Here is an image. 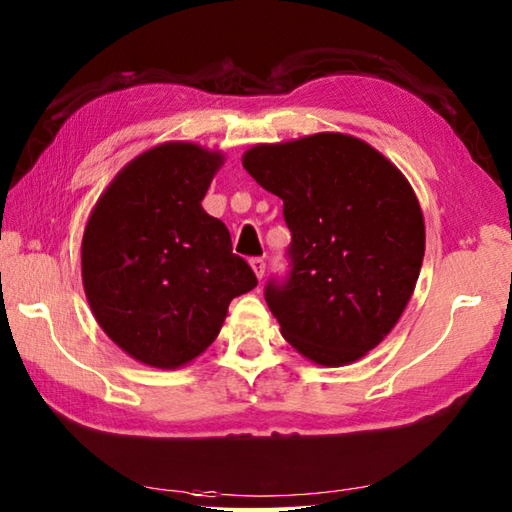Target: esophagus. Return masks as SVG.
Masks as SVG:
<instances>
[{
	"label": "esophagus",
	"mask_w": 512,
	"mask_h": 512,
	"mask_svg": "<svg viewBox=\"0 0 512 512\" xmlns=\"http://www.w3.org/2000/svg\"><path fill=\"white\" fill-rule=\"evenodd\" d=\"M250 266H253V271H255L259 280H262L264 273H266V259L264 257H253V259H250Z\"/></svg>",
	"instance_id": "1"
}]
</instances>
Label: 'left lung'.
Returning a JSON list of instances; mask_svg holds the SVG:
<instances>
[{"label": "left lung", "mask_w": 512, "mask_h": 512, "mask_svg": "<svg viewBox=\"0 0 512 512\" xmlns=\"http://www.w3.org/2000/svg\"><path fill=\"white\" fill-rule=\"evenodd\" d=\"M244 167L284 201L288 273L264 286L282 336L318 365H349L401 318L421 273L425 224L412 185L345 134L257 145Z\"/></svg>", "instance_id": "obj_1"}]
</instances>
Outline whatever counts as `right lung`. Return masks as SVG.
Listing matches in <instances>:
<instances>
[{"mask_svg":"<svg viewBox=\"0 0 512 512\" xmlns=\"http://www.w3.org/2000/svg\"><path fill=\"white\" fill-rule=\"evenodd\" d=\"M224 156L165 143L120 172L82 237V282L102 331L145 365L174 369L219 336L232 297L257 286L226 224L201 208Z\"/></svg>","mask_w":512,"mask_h":512,"instance_id":"add662e5","label":"right lung"}]
</instances>
